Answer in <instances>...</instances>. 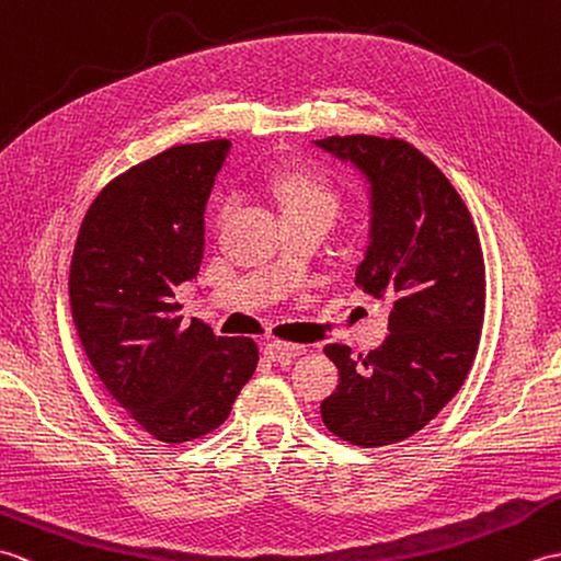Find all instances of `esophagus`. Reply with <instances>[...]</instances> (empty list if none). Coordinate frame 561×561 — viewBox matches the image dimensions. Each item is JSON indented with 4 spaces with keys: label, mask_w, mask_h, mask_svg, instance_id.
Returning a JSON list of instances; mask_svg holds the SVG:
<instances>
[{
    "label": "esophagus",
    "mask_w": 561,
    "mask_h": 561,
    "mask_svg": "<svg viewBox=\"0 0 561 561\" xmlns=\"http://www.w3.org/2000/svg\"><path fill=\"white\" fill-rule=\"evenodd\" d=\"M306 352L304 344H287V342H267L265 344V356L270 362H287L296 359Z\"/></svg>",
    "instance_id": "esophagus-1"
}]
</instances>
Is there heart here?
<instances>
[{"label":"heart","instance_id":"obj_1","mask_svg":"<svg viewBox=\"0 0 561 561\" xmlns=\"http://www.w3.org/2000/svg\"><path fill=\"white\" fill-rule=\"evenodd\" d=\"M272 195L284 209V217H294V214H318L332 221L337 211V193L323 178L301 173V171H282L270 181ZM231 202L221 205V219L229 214Z\"/></svg>","mask_w":561,"mask_h":561}]
</instances>
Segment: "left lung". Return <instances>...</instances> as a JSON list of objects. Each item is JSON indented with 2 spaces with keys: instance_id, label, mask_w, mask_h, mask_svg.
Listing matches in <instances>:
<instances>
[{
  "instance_id": "1",
  "label": "left lung",
  "mask_w": 561,
  "mask_h": 561,
  "mask_svg": "<svg viewBox=\"0 0 561 561\" xmlns=\"http://www.w3.org/2000/svg\"><path fill=\"white\" fill-rule=\"evenodd\" d=\"M368 183V248L356 287L388 301L390 335L366 356L328 344L340 386L320 404L332 434L390 446L420 432L468 376L484 320V257L456 187L420 149L371 135L313 141Z\"/></svg>"
}]
</instances>
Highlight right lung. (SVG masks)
I'll list each match as a JSON object with an SVG mask.
<instances>
[{
    "label": "right lung",
    "instance_id": "right-lung-1",
    "mask_svg": "<svg viewBox=\"0 0 561 561\" xmlns=\"http://www.w3.org/2000/svg\"><path fill=\"white\" fill-rule=\"evenodd\" d=\"M229 139L181 145L117 175L81 221L69 267L71 318L93 371L163 444L226 422L255 374L257 344L183 325L175 287L197 277L205 205Z\"/></svg>",
    "mask_w": 561,
    "mask_h": 561
}]
</instances>
